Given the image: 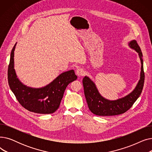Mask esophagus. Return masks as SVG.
Masks as SVG:
<instances>
[{"instance_id":"obj_1","label":"esophagus","mask_w":152,"mask_h":152,"mask_svg":"<svg viewBox=\"0 0 152 152\" xmlns=\"http://www.w3.org/2000/svg\"><path fill=\"white\" fill-rule=\"evenodd\" d=\"M76 74L79 76V77H81L85 75V71L83 68H79L77 69L76 71Z\"/></svg>"}]
</instances>
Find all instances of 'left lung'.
I'll use <instances>...</instances> for the list:
<instances>
[{
    "instance_id": "obj_1",
    "label": "left lung",
    "mask_w": 152,
    "mask_h": 152,
    "mask_svg": "<svg viewBox=\"0 0 152 152\" xmlns=\"http://www.w3.org/2000/svg\"><path fill=\"white\" fill-rule=\"evenodd\" d=\"M128 45L131 49L138 53L141 62L140 79L131 93L117 100H108L102 96L96 85L89 77L86 76L83 79L84 95L87 105L91 112L94 115L107 116L123 114L132 106L142 93L145 79L142 53L140 47L135 40L130 41Z\"/></svg>"
}]
</instances>
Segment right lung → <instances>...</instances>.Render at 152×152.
Instances as JSON below:
<instances>
[{"label": "right lung", "mask_w": 152, "mask_h": 152, "mask_svg": "<svg viewBox=\"0 0 152 152\" xmlns=\"http://www.w3.org/2000/svg\"><path fill=\"white\" fill-rule=\"evenodd\" d=\"M16 45L17 43L12 50L8 68V82L11 91L20 104L28 111L39 114L54 113L59 108L67 86L77 79L75 71L63 72L50 83L41 88L28 87L20 81L14 68Z\"/></svg>", "instance_id": "obj_1"}]
</instances>
